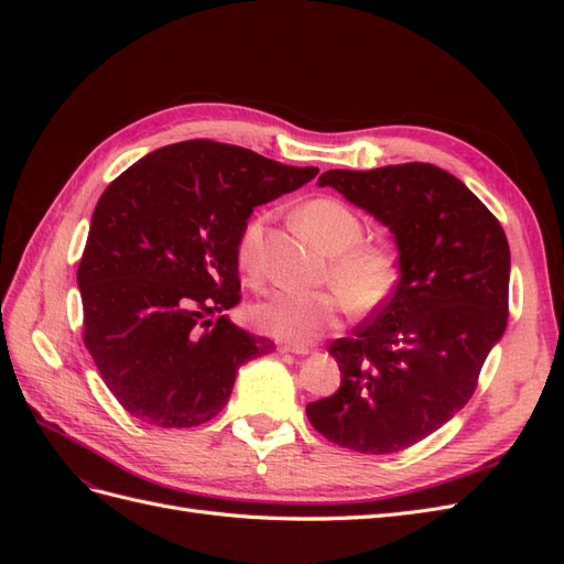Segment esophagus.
<instances>
[{
    "instance_id": "34e87169",
    "label": "esophagus",
    "mask_w": 564,
    "mask_h": 564,
    "mask_svg": "<svg viewBox=\"0 0 564 564\" xmlns=\"http://www.w3.org/2000/svg\"><path fill=\"white\" fill-rule=\"evenodd\" d=\"M278 350L280 352H292V355H308L311 352L308 346H296V344H280Z\"/></svg>"
}]
</instances>
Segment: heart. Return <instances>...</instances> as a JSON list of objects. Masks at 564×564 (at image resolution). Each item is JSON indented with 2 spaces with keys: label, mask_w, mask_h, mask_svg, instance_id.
Instances as JSON below:
<instances>
[{
  "label": "heart",
  "mask_w": 564,
  "mask_h": 564,
  "mask_svg": "<svg viewBox=\"0 0 564 564\" xmlns=\"http://www.w3.org/2000/svg\"><path fill=\"white\" fill-rule=\"evenodd\" d=\"M299 224L324 253L332 256L327 280L339 289L303 294L275 292L251 308L256 329L305 346L340 327L348 303L355 313H371L398 286V259L386 245L365 242V224L346 202L322 195L299 209ZM265 216H256L237 240V265L249 282L261 280V245Z\"/></svg>",
  "instance_id": "obj_1"
}]
</instances>
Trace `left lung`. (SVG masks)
<instances>
[{
    "label": "left lung",
    "mask_w": 564,
    "mask_h": 564,
    "mask_svg": "<svg viewBox=\"0 0 564 564\" xmlns=\"http://www.w3.org/2000/svg\"><path fill=\"white\" fill-rule=\"evenodd\" d=\"M319 185L390 228L402 275L371 319L329 346L340 386L305 414L338 447L402 452L466 406L506 332V232L464 183L433 164L332 169Z\"/></svg>",
    "instance_id": "1"
}]
</instances>
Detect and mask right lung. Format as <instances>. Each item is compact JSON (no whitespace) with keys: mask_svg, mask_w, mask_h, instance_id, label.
<instances>
[{"mask_svg":"<svg viewBox=\"0 0 564 564\" xmlns=\"http://www.w3.org/2000/svg\"><path fill=\"white\" fill-rule=\"evenodd\" d=\"M317 172L195 139L150 152L106 187L77 268L82 336L133 419L207 423L237 369L275 348L224 315L242 299L237 240L253 207Z\"/></svg>","mask_w":564,"mask_h":564,"instance_id":"right-lung-1","label":"right lung"}]
</instances>
